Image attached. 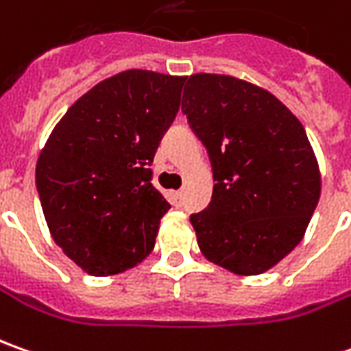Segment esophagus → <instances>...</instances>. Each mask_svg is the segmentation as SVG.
Instances as JSON below:
<instances>
[{
    "instance_id": "obj_1",
    "label": "esophagus",
    "mask_w": 351,
    "mask_h": 351,
    "mask_svg": "<svg viewBox=\"0 0 351 351\" xmlns=\"http://www.w3.org/2000/svg\"><path fill=\"white\" fill-rule=\"evenodd\" d=\"M171 202H173L175 208H180V206H182V192H180V190L171 192Z\"/></svg>"
}]
</instances>
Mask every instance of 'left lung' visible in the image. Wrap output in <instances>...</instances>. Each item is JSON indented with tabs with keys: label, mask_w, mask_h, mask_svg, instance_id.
Wrapping results in <instances>:
<instances>
[{
	"label": "left lung",
	"mask_w": 351,
	"mask_h": 351,
	"mask_svg": "<svg viewBox=\"0 0 351 351\" xmlns=\"http://www.w3.org/2000/svg\"><path fill=\"white\" fill-rule=\"evenodd\" d=\"M182 112L215 178L212 204L190 217L202 254L237 276L268 272L301 243L319 204L305 128L270 91L223 73L190 75Z\"/></svg>",
	"instance_id": "left-lung-1"
}]
</instances>
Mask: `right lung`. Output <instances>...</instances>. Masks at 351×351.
Returning a JSON list of instances; mask_svg holds the SVG:
<instances>
[{"label": "right lung", "instance_id": "right-lung-1", "mask_svg": "<svg viewBox=\"0 0 351 351\" xmlns=\"http://www.w3.org/2000/svg\"><path fill=\"white\" fill-rule=\"evenodd\" d=\"M184 79L120 71L79 97L46 139L36 161L44 219L83 272L114 276L152 254L171 204L152 184L149 165Z\"/></svg>", "mask_w": 351, "mask_h": 351}]
</instances>
